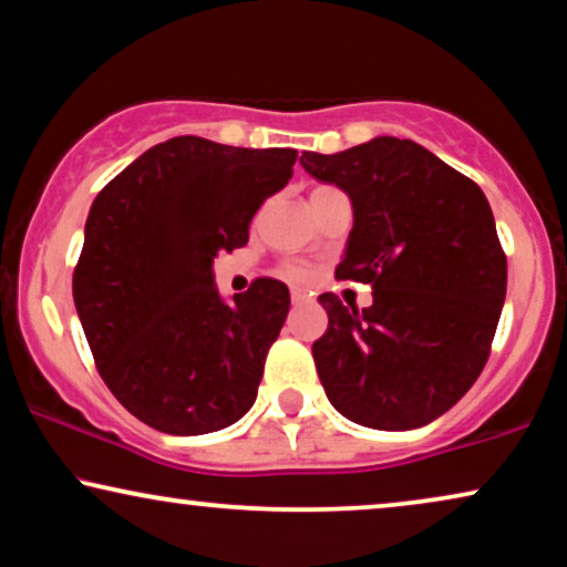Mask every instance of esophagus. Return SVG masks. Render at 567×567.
I'll use <instances>...</instances> for the list:
<instances>
[{
  "instance_id": "34e87169",
  "label": "esophagus",
  "mask_w": 567,
  "mask_h": 567,
  "mask_svg": "<svg viewBox=\"0 0 567 567\" xmlns=\"http://www.w3.org/2000/svg\"><path fill=\"white\" fill-rule=\"evenodd\" d=\"M308 300V296L303 290H292V306H303Z\"/></svg>"
}]
</instances>
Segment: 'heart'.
I'll return each mask as SVG.
<instances>
[{"instance_id": "b5f03b06", "label": "heart", "mask_w": 567, "mask_h": 567, "mask_svg": "<svg viewBox=\"0 0 567 567\" xmlns=\"http://www.w3.org/2000/svg\"><path fill=\"white\" fill-rule=\"evenodd\" d=\"M285 275H288L292 282H308V279H311V269L303 267V264H288V267H285Z\"/></svg>"}]
</instances>
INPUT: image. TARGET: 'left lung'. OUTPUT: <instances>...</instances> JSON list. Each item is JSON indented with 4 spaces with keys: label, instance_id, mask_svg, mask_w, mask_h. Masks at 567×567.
Wrapping results in <instances>:
<instances>
[{
    "label": "left lung",
    "instance_id": "1",
    "mask_svg": "<svg viewBox=\"0 0 567 567\" xmlns=\"http://www.w3.org/2000/svg\"><path fill=\"white\" fill-rule=\"evenodd\" d=\"M300 165L350 196L337 277L373 288L362 311L319 296L329 313L313 342L321 386L358 425H427L480 379L501 321L508 264L487 196L412 140L303 153Z\"/></svg>",
    "mask_w": 567,
    "mask_h": 567
}]
</instances>
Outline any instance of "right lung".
Returning <instances> with one entry per match:
<instances>
[{
  "label": "right lung",
  "instance_id": "1",
  "mask_svg": "<svg viewBox=\"0 0 567 567\" xmlns=\"http://www.w3.org/2000/svg\"><path fill=\"white\" fill-rule=\"evenodd\" d=\"M296 161L288 147L186 134L150 147L95 196L72 296L97 373L145 425L213 433L256 402L288 285L259 277L225 303L213 261L246 246L256 209Z\"/></svg>",
  "mask_w": 567,
  "mask_h": 567
}]
</instances>
